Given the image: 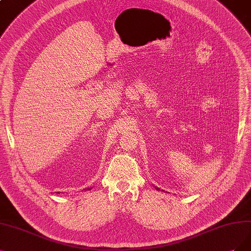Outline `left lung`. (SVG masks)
<instances>
[{"mask_svg":"<svg viewBox=\"0 0 251 251\" xmlns=\"http://www.w3.org/2000/svg\"><path fill=\"white\" fill-rule=\"evenodd\" d=\"M155 188H156V190H160L158 187H155Z\"/></svg>","mask_w":251,"mask_h":251,"instance_id":"8db88e82","label":"left lung"}]
</instances>
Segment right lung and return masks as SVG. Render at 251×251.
I'll return each instance as SVG.
<instances>
[{"mask_svg": "<svg viewBox=\"0 0 251 251\" xmlns=\"http://www.w3.org/2000/svg\"><path fill=\"white\" fill-rule=\"evenodd\" d=\"M93 187H88V188H85V189H83V190H85V191H87V190H91ZM58 193H60V192H58Z\"/></svg>", "mask_w": 251, "mask_h": 251, "instance_id": "right-lung-1", "label": "right lung"}]
</instances>
